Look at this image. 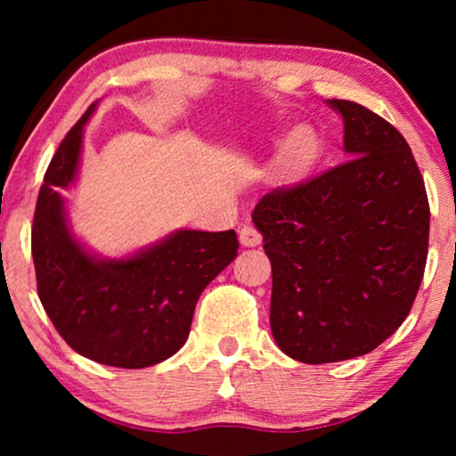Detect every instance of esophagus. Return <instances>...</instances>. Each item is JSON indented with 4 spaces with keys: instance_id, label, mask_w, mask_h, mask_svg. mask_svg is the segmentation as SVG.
<instances>
[{
    "instance_id": "34e87169",
    "label": "esophagus",
    "mask_w": 456,
    "mask_h": 456,
    "mask_svg": "<svg viewBox=\"0 0 456 456\" xmlns=\"http://www.w3.org/2000/svg\"><path fill=\"white\" fill-rule=\"evenodd\" d=\"M239 239L245 247H257L261 242V232L253 224H242L239 228Z\"/></svg>"
}]
</instances>
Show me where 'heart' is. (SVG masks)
<instances>
[{
    "instance_id": "obj_1",
    "label": "heart",
    "mask_w": 456,
    "mask_h": 456,
    "mask_svg": "<svg viewBox=\"0 0 456 456\" xmlns=\"http://www.w3.org/2000/svg\"><path fill=\"white\" fill-rule=\"evenodd\" d=\"M317 153V139L309 128H298L286 142L282 153V167L289 172H298L311 164Z\"/></svg>"
}]
</instances>
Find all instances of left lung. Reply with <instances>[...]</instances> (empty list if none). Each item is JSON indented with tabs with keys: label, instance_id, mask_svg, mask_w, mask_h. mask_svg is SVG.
<instances>
[{
	"label": "left lung",
	"instance_id": "left-lung-1",
	"mask_svg": "<svg viewBox=\"0 0 456 456\" xmlns=\"http://www.w3.org/2000/svg\"><path fill=\"white\" fill-rule=\"evenodd\" d=\"M328 103L345 120L348 159L253 209L272 264L273 340L311 365L361 357L396 332L429 240L426 183L404 136L363 105Z\"/></svg>",
	"mask_w": 456,
	"mask_h": 456
}]
</instances>
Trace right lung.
Listing matches in <instances>:
<instances>
[{"mask_svg": "<svg viewBox=\"0 0 456 456\" xmlns=\"http://www.w3.org/2000/svg\"><path fill=\"white\" fill-rule=\"evenodd\" d=\"M91 105L60 142L37 199L30 251L37 292L61 338L97 363L141 370L172 357L195 305L239 251L234 230H180L130 259L99 261L72 239L60 191L74 180Z\"/></svg>", "mask_w": 456, "mask_h": 456, "instance_id": "obj_1", "label": "right lung"}]
</instances>
